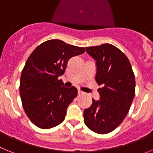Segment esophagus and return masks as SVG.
<instances>
[{
    "label": "esophagus",
    "instance_id": "34e87169",
    "mask_svg": "<svg viewBox=\"0 0 153 153\" xmlns=\"http://www.w3.org/2000/svg\"><path fill=\"white\" fill-rule=\"evenodd\" d=\"M78 94L79 95H83V94H84V92L81 91V90H78Z\"/></svg>",
    "mask_w": 153,
    "mask_h": 153
}]
</instances>
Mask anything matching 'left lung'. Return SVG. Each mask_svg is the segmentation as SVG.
Segmentation results:
<instances>
[{"instance_id": "obj_1", "label": "left lung", "mask_w": 153, "mask_h": 153, "mask_svg": "<svg viewBox=\"0 0 153 153\" xmlns=\"http://www.w3.org/2000/svg\"><path fill=\"white\" fill-rule=\"evenodd\" d=\"M96 61L95 81L100 99L84 110V123L99 134L112 132L126 118L135 96V80L132 66L126 54L110 44L86 47Z\"/></svg>"}]
</instances>
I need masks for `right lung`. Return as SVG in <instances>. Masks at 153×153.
<instances>
[{"mask_svg":"<svg viewBox=\"0 0 153 153\" xmlns=\"http://www.w3.org/2000/svg\"><path fill=\"white\" fill-rule=\"evenodd\" d=\"M85 51L83 47L52 39L38 45L27 58L21 72L20 95L25 113L36 126L47 129L64 121L78 90L65 87L58 77L70 58Z\"/></svg>","mask_w":153,"mask_h":153,"instance_id":"1","label":"right lung"}]
</instances>
